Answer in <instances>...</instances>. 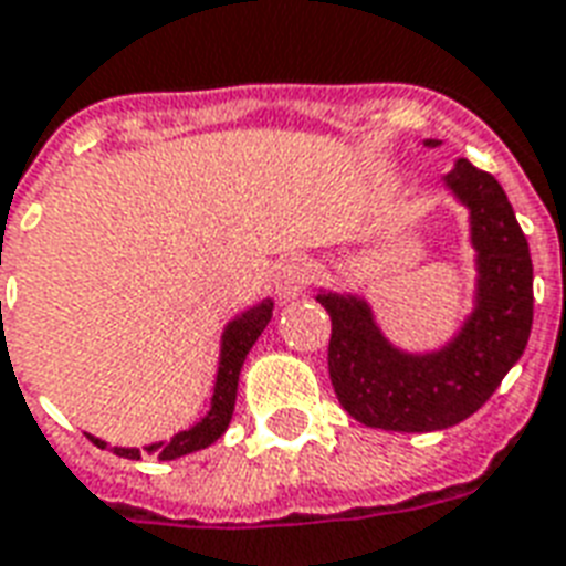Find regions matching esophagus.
<instances>
[{"instance_id":"1","label":"esophagus","mask_w":566,"mask_h":566,"mask_svg":"<svg viewBox=\"0 0 566 566\" xmlns=\"http://www.w3.org/2000/svg\"><path fill=\"white\" fill-rule=\"evenodd\" d=\"M310 274H313V268H310L307 259H286V262L277 268V277H274V289H277L280 298H298L301 292L307 289Z\"/></svg>"}]
</instances>
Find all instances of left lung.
I'll return each mask as SVG.
<instances>
[{"label":"left lung","mask_w":566,"mask_h":566,"mask_svg":"<svg viewBox=\"0 0 566 566\" xmlns=\"http://www.w3.org/2000/svg\"><path fill=\"white\" fill-rule=\"evenodd\" d=\"M423 146H441L423 139ZM441 185L469 211L474 298L457 334L439 348L390 343L358 292L318 289L331 316L328 373L339 406L364 427L432 432L457 427L495 394L528 346L534 268L507 193L490 172L460 157Z\"/></svg>","instance_id":"left-lung-1"}]
</instances>
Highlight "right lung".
Here are the masks:
<instances>
[{
    "label": "right lung",
    "instance_id": "add662e5",
    "mask_svg": "<svg viewBox=\"0 0 566 566\" xmlns=\"http://www.w3.org/2000/svg\"><path fill=\"white\" fill-rule=\"evenodd\" d=\"M271 313H274V301L262 298L253 307L241 310L235 318H229L227 328L220 334V358H218V376H214V394H211V406H208L206 418H199L193 427L181 429L169 441H151L146 448H113L116 457H125V460H139L143 453H155L157 460H178V457H187V453H197V450H206L208 444L227 432L229 420H232V411H235V394H238V376H241V367L248 360L250 348L259 339V334L268 328L271 322ZM97 448H109L104 439H95Z\"/></svg>",
    "mask_w": 566,
    "mask_h": 566
}]
</instances>
